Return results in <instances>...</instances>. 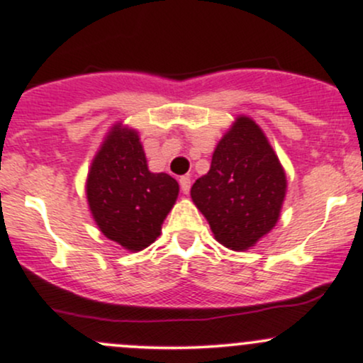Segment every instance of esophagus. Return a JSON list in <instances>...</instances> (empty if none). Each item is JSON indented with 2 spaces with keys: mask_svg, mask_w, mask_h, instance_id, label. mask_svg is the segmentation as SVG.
I'll return each mask as SVG.
<instances>
[{
  "mask_svg": "<svg viewBox=\"0 0 363 363\" xmlns=\"http://www.w3.org/2000/svg\"><path fill=\"white\" fill-rule=\"evenodd\" d=\"M179 184H181V189L182 193H189L191 189V177L189 176H182L181 179H179Z\"/></svg>",
  "mask_w": 363,
  "mask_h": 363,
  "instance_id": "obj_1",
  "label": "esophagus"
}]
</instances>
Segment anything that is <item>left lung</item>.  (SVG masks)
<instances>
[{"label": "left lung", "mask_w": 363, "mask_h": 363, "mask_svg": "<svg viewBox=\"0 0 363 363\" xmlns=\"http://www.w3.org/2000/svg\"><path fill=\"white\" fill-rule=\"evenodd\" d=\"M286 179L262 131L239 118L216 145L211 167L191 187V198L225 247H252L278 222Z\"/></svg>", "instance_id": "left-lung-1"}]
</instances>
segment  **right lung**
Returning <instances> with one entry per match:
<instances>
[{
	"mask_svg": "<svg viewBox=\"0 0 363 363\" xmlns=\"http://www.w3.org/2000/svg\"><path fill=\"white\" fill-rule=\"evenodd\" d=\"M177 194L176 179L148 170L136 131L112 128L86 181L91 215L102 234L128 251H141L160 235Z\"/></svg>",
	"mask_w": 363,
	"mask_h": 363,
	"instance_id": "1",
	"label": "right lung"
}]
</instances>
